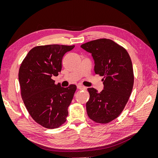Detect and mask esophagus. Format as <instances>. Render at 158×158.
<instances>
[{
  "instance_id": "1",
  "label": "esophagus",
  "mask_w": 158,
  "mask_h": 158,
  "mask_svg": "<svg viewBox=\"0 0 158 158\" xmlns=\"http://www.w3.org/2000/svg\"><path fill=\"white\" fill-rule=\"evenodd\" d=\"M77 88L79 89H85V88H86L84 86V85H82L80 84H78L77 85Z\"/></svg>"
}]
</instances>
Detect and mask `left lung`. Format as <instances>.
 <instances>
[{
    "mask_svg": "<svg viewBox=\"0 0 158 158\" xmlns=\"http://www.w3.org/2000/svg\"><path fill=\"white\" fill-rule=\"evenodd\" d=\"M80 47L92 53L95 73L103 76L101 92L88 88V115L97 123H108L120 115L131 96L134 85L131 57L124 47L109 39L91 41Z\"/></svg>",
    "mask_w": 158,
    "mask_h": 158,
    "instance_id": "left-lung-1",
    "label": "left lung"
}]
</instances>
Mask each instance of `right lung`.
<instances>
[{"instance_id": "add662e5", "label": "right lung", "mask_w": 158, "mask_h": 158, "mask_svg": "<svg viewBox=\"0 0 158 158\" xmlns=\"http://www.w3.org/2000/svg\"><path fill=\"white\" fill-rule=\"evenodd\" d=\"M74 45H47L31 49L23 60L18 79L21 96L28 113L37 123L53 129L66 122L68 107L76 85L67 88L55 84L52 76L62 69V59Z\"/></svg>"}]
</instances>
